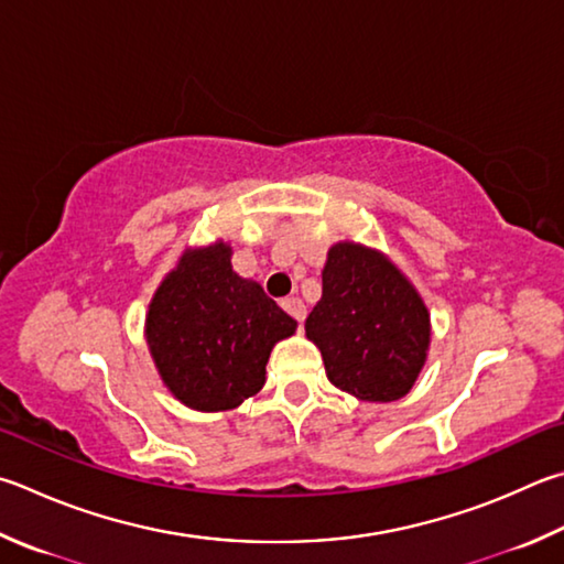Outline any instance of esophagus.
<instances>
[{"label":"esophagus","mask_w":564,"mask_h":564,"mask_svg":"<svg viewBox=\"0 0 564 564\" xmlns=\"http://www.w3.org/2000/svg\"><path fill=\"white\" fill-rule=\"evenodd\" d=\"M283 308H285V313H289V315H293L295 317V321H299V323H303L305 321V305H303V301L301 299H295V295H293V299H283Z\"/></svg>","instance_id":"obj_1"}]
</instances>
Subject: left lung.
<instances>
[{"label": "left lung", "instance_id": "left-lung-1", "mask_svg": "<svg viewBox=\"0 0 564 564\" xmlns=\"http://www.w3.org/2000/svg\"><path fill=\"white\" fill-rule=\"evenodd\" d=\"M325 375L360 402L412 392L432 345V315L414 283L380 249L337 241L323 265V295L305 321Z\"/></svg>", "mask_w": 564, "mask_h": 564}]
</instances>
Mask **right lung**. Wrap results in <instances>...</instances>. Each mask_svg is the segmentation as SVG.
Instances as JSON below:
<instances>
[{
	"label": "right lung",
	"mask_w": 564,
	"mask_h": 564,
	"mask_svg": "<svg viewBox=\"0 0 564 564\" xmlns=\"http://www.w3.org/2000/svg\"><path fill=\"white\" fill-rule=\"evenodd\" d=\"M231 243L187 247L145 313L162 384L194 412H229L261 392L275 343L299 323L231 265Z\"/></svg>",
	"instance_id": "obj_1"
}]
</instances>
